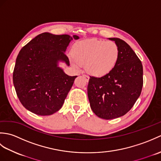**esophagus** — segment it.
Segmentation results:
<instances>
[{
    "label": "esophagus",
    "instance_id": "34e87169",
    "mask_svg": "<svg viewBox=\"0 0 161 161\" xmlns=\"http://www.w3.org/2000/svg\"><path fill=\"white\" fill-rule=\"evenodd\" d=\"M83 76H84V77L85 78V80H86V81H88V80H89V77L87 76V75H84Z\"/></svg>",
    "mask_w": 161,
    "mask_h": 161
}]
</instances>
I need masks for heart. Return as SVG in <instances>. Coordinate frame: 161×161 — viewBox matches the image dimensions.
I'll list each match as a JSON object with an SVG mask.
<instances>
[{
  "mask_svg": "<svg viewBox=\"0 0 161 161\" xmlns=\"http://www.w3.org/2000/svg\"><path fill=\"white\" fill-rule=\"evenodd\" d=\"M73 59L70 61L76 68L85 65L87 73L95 77L111 74L118 63L119 49L114 42L91 39L75 43L72 47Z\"/></svg>",
  "mask_w": 161,
  "mask_h": 161,
  "instance_id": "b5f03b06",
  "label": "heart"
}]
</instances>
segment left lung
<instances>
[{
	"mask_svg": "<svg viewBox=\"0 0 161 161\" xmlns=\"http://www.w3.org/2000/svg\"><path fill=\"white\" fill-rule=\"evenodd\" d=\"M114 41L119 49L118 63L104 77H90L87 91L92 111L99 118L111 119L125 115L141 95L143 85L141 61L125 41Z\"/></svg>",
	"mask_w": 161,
	"mask_h": 161,
	"instance_id": "8db88e82",
	"label": "left lung"
}]
</instances>
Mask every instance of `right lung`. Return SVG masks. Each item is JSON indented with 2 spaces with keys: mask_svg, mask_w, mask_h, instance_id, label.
Returning <instances> with one entry per match:
<instances>
[{
  "mask_svg": "<svg viewBox=\"0 0 161 161\" xmlns=\"http://www.w3.org/2000/svg\"><path fill=\"white\" fill-rule=\"evenodd\" d=\"M73 39L79 36L44 32L20 50L13 83L20 103L33 114L50 115L62 107L77 76H68L58 63L70 66L65 52Z\"/></svg>",
  "mask_w": 161,
  "mask_h": 161,
  "instance_id": "obj_1",
  "label": "right lung"
}]
</instances>
